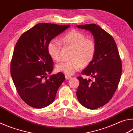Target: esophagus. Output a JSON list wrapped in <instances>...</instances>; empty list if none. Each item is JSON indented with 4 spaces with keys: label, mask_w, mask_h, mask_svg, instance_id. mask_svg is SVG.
I'll return each instance as SVG.
<instances>
[{
    "label": "esophagus",
    "mask_w": 133,
    "mask_h": 133,
    "mask_svg": "<svg viewBox=\"0 0 133 133\" xmlns=\"http://www.w3.org/2000/svg\"><path fill=\"white\" fill-rule=\"evenodd\" d=\"M65 78H66V80H69V79H70L71 77L69 75H65Z\"/></svg>",
    "instance_id": "34e87169"
}]
</instances>
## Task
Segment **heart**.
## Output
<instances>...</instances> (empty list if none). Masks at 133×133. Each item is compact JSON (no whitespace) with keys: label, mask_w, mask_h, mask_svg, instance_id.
Segmentation results:
<instances>
[{"label":"heart","mask_w":133,"mask_h":133,"mask_svg":"<svg viewBox=\"0 0 133 133\" xmlns=\"http://www.w3.org/2000/svg\"><path fill=\"white\" fill-rule=\"evenodd\" d=\"M60 42L67 46H73L70 57L67 61H62L56 65V69L66 75H73L83 66L90 63L96 53V44L91 39H85V35L76 30H71L60 39ZM52 39L48 44V51L50 57L56 61L60 58L61 43Z\"/></svg>","instance_id":"heart-1"}]
</instances>
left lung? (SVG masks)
Here are the masks:
<instances>
[{
  "instance_id": "obj_1",
  "label": "left lung",
  "mask_w": 133,
  "mask_h": 133,
  "mask_svg": "<svg viewBox=\"0 0 133 133\" xmlns=\"http://www.w3.org/2000/svg\"><path fill=\"white\" fill-rule=\"evenodd\" d=\"M77 28L90 31L96 44L93 59L82 72L94 80L78 77L80 84L76 92L80 104L94 110L107 104L113 96L120 82L122 64L116 42L107 31L96 24Z\"/></svg>"
}]
</instances>
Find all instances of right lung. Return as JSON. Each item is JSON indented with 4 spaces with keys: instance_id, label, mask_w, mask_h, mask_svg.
Masks as SVG:
<instances>
[{
    "instance_id": "add662e5",
    "label": "right lung",
    "mask_w": 133,
    "mask_h": 133,
    "mask_svg": "<svg viewBox=\"0 0 133 133\" xmlns=\"http://www.w3.org/2000/svg\"><path fill=\"white\" fill-rule=\"evenodd\" d=\"M70 25L40 23L22 35L15 47L10 73L17 93L30 106L42 109L55 100L58 88L64 82L59 72L48 78L53 63L48 44Z\"/></svg>"
}]
</instances>
